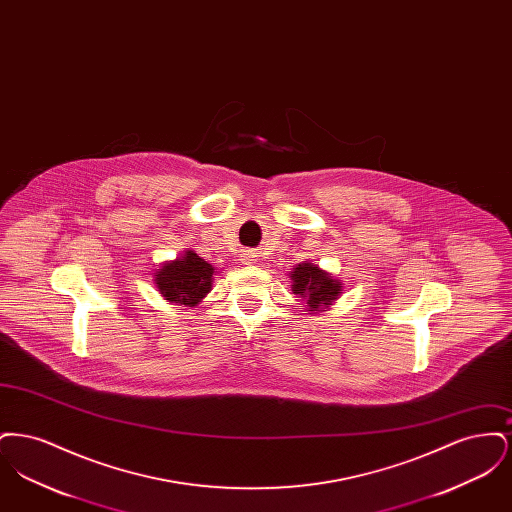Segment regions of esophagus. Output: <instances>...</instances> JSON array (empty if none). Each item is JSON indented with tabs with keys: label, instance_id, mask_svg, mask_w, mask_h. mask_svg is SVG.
I'll list each match as a JSON object with an SVG mask.
<instances>
[{
	"label": "esophagus",
	"instance_id": "esophagus-1",
	"mask_svg": "<svg viewBox=\"0 0 512 512\" xmlns=\"http://www.w3.org/2000/svg\"><path fill=\"white\" fill-rule=\"evenodd\" d=\"M244 261H247V263H249V261H253V255H249V253H245Z\"/></svg>",
	"mask_w": 512,
	"mask_h": 512
}]
</instances>
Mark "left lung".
Returning a JSON list of instances; mask_svg holds the SVG:
<instances>
[{
  "mask_svg": "<svg viewBox=\"0 0 512 512\" xmlns=\"http://www.w3.org/2000/svg\"><path fill=\"white\" fill-rule=\"evenodd\" d=\"M290 278L293 282V293L307 301V309L311 311V315L330 307L343 290L340 280L307 261L293 268Z\"/></svg>",
  "mask_w": 512,
  "mask_h": 512,
  "instance_id": "1",
  "label": "left lung"
}]
</instances>
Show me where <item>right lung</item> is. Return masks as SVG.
<instances>
[{
	"instance_id": "right-lung-1",
	"label": "right lung",
	"mask_w": 512,
	"mask_h": 512,
	"mask_svg": "<svg viewBox=\"0 0 512 512\" xmlns=\"http://www.w3.org/2000/svg\"><path fill=\"white\" fill-rule=\"evenodd\" d=\"M215 267L194 251H186L180 259L165 263L155 272L159 292L171 303L195 307L213 288Z\"/></svg>"
}]
</instances>
